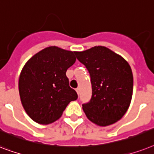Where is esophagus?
<instances>
[{
    "mask_svg": "<svg viewBox=\"0 0 154 154\" xmlns=\"http://www.w3.org/2000/svg\"><path fill=\"white\" fill-rule=\"evenodd\" d=\"M76 92H77L78 95H79V94H80V90H79V88H77V89H76Z\"/></svg>",
    "mask_w": 154,
    "mask_h": 154,
    "instance_id": "1",
    "label": "esophagus"
}]
</instances>
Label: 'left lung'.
<instances>
[{
	"mask_svg": "<svg viewBox=\"0 0 154 154\" xmlns=\"http://www.w3.org/2000/svg\"><path fill=\"white\" fill-rule=\"evenodd\" d=\"M75 55L91 75V99L83 105L86 116L99 126L115 123L126 114L132 99L134 78L129 63L104 46L75 51Z\"/></svg>",
	"mask_w": 154,
	"mask_h": 154,
	"instance_id": "obj_1",
	"label": "left lung"
}]
</instances>
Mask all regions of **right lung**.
I'll return each instance as SVG.
<instances>
[{
	"label": "right lung",
	"instance_id": "obj_1",
	"mask_svg": "<svg viewBox=\"0 0 154 154\" xmlns=\"http://www.w3.org/2000/svg\"><path fill=\"white\" fill-rule=\"evenodd\" d=\"M75 54L59 47H48L32 56L22 68L20 98L27 114L35 122L48 125L56 122L78 98L66 75L75 62Z\"/></svg>",
	"mask_w": 154,
	"mask_h": 154
}]
</instances>
